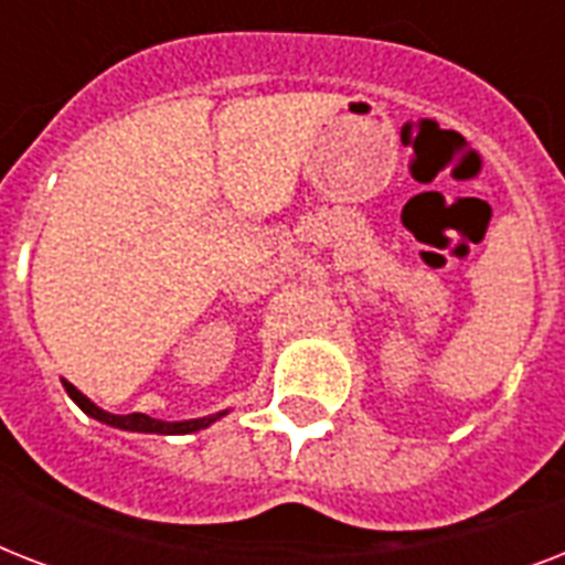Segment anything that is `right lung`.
Returning a JSON list of instances; mask_svg holds the SVG:
<instances>
[{"label": "right lung", "instance_id": "obj_1", "mask_svg": "<svg viewBox=\"0 0 565 565\" xmlns=\"http://www.w3.org/2000/svg\"><path fill=\"white\" fill-rule=\"evenodd\" d=\"M64 390L66 395H70V398H73L84 413H87V416L105 422V425H114V428L137 430V434H193V430L207 428L211 422L222 419V416L228 413V411H222V413H213V416H202V419H184V422H161V419H152V416H146V413L117 416V413H108V411H102V407H96V404H93L84 393H78L70 381H64Z\"/></svg>", "mask_w": 565, "mask_h": 565}]
</instances>
